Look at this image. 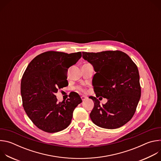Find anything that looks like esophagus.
Listing matches in <instances>:
<instances>
[{
  "label": "esophagus",
  "instance_id": "obj_1",
  "mask_svg": "<svg viewBox=\"0 0 161 161\" xmlns=\"http://www.w3.org/2000/svg\"><path fill=\"white\" fill-rule=\"evenodd\" d=\"M81 98L82 101H85V100H86V99H87V97H86V96H82L81 97Z\"/></svg>",
  "mask_w": 161,
  "mask_h": 161
}]
</instances>
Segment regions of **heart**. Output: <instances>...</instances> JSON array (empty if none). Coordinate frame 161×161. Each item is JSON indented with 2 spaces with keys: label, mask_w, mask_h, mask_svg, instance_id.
<instances>
[{
  "label": "heart",
  "mask_w": 161,
  "mask_h": 161,
  "mask_svg": "<svg viewBox=\"0 0 161 161\" xmlns=\"http://www.w3.org/2000/svg\"><path fill=\"white\" fill-rule=\"evenodd\" d=\"M77 89H78V90L81 91V92H83V91L85 90V89H84L83 87H81V86H78V87H77Z\"/></svg>",
  "instance_id": "b5f03b06"
}]
</instances>
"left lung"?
<instances>
[{"mask_svg": "<svg viewBox=\"0 0 161 161\" xmlns=\"http://www.w3.org/2000/svg\"><path fill=\"white\" fill-rule=\"evenodd\" d=\"M82 53L96 72L93 78L96 97H89L94 103L90 114L92 121L108 129L123 126L133 117L141 97L137 65L126 53L119 50ZM99 96L108 99L103 106L97 99Z\"/></svg>", "mask_w": 161, "mask_h": 161, "instance_id": "obj_1", "label": "left lung"}]
</instances>
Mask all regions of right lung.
Wrapping results in <instances>:
<instances>
[{"label":"right lung","mask_w":161,"mask_h":161,"mask_svg":"<svg viewBox=\"0 0 161 161\" xmlns=\"http://www.w3.org/2000/svg\"><path fill=\"white\" fill-rule=\"evenodd\" d=\"M81 57V52L49 51L36 56L28 65L21 81L23 106L39 129L53 133L71 124L74 109L82 102L80 96L75 92L58 103L55 93L68 85V69Z\"/></svg>","instance_id":"obj_1"}]
</instances>
